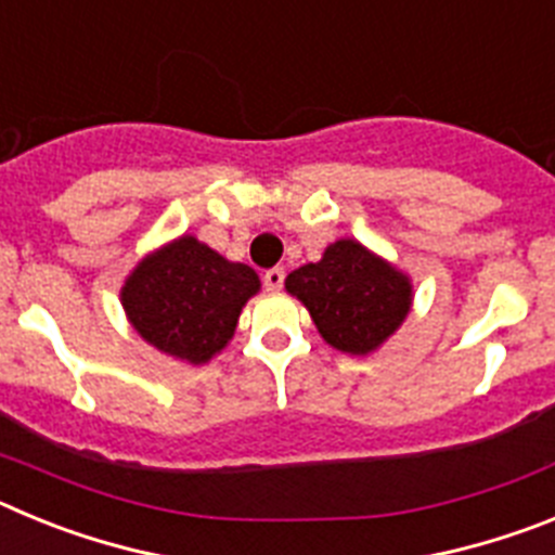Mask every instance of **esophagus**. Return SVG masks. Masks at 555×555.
I'll list each match as a JSON object with an SVG mask.
<instances>
[{"mask_svg":"<svg viewBox=\"0 0 555 555\" xmlns=\"http://www.w3.org/2000/svg\"><path fill=\"white\" fill-rule=\"evenodd\" d=\"M283 281H286V272H283V267H272L263 272V286H267V292H281Z\"/></svg>","mask_w":555,"mask_h":555,"instance_id":"34e87169","label":"esophagus"}]
</instances>
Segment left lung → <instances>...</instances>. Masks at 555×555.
I'll list each match as a JSON object with an SVG mask.
<instances>
[{
  "label": "left lung",
  "mask_w": 555,
  "mask_h": 555,
  "mask_svg": "<svg viewBox=\"0 0 555 555\" xmlns=\"http://www.w3.org/2000/svg\"><path fill=\"white\" fill-rule=\"evenodd\" d=\"M286 292L302 302L327 345L366 356L403 325L411 311V281L356 238H338L322 261L294 269Z\"/></svg>",
  "instance_id": "8db88e82"
}]
</instances>
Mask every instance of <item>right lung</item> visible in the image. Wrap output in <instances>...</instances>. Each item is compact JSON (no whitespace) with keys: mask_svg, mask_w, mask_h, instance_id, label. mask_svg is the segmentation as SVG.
I'll use <instances>...</instances> for the list:
<instances>
[{"mask_svg":"<svg viewBox=\"0 0 555 555\" xmlns=\"http://www.w3.org/2000/svg\"><path fill=\"white\" fill-rule=\"evenodd\" d=\"M258 288L253 267L228 261L194 235H180L132 269L121 306L155 350L205 364L228 347L238 313Z\"/></svg>","mask_w":555,"mask_h":555,"instance_id":"add662e5","label":"right lung"}]
</instances>
